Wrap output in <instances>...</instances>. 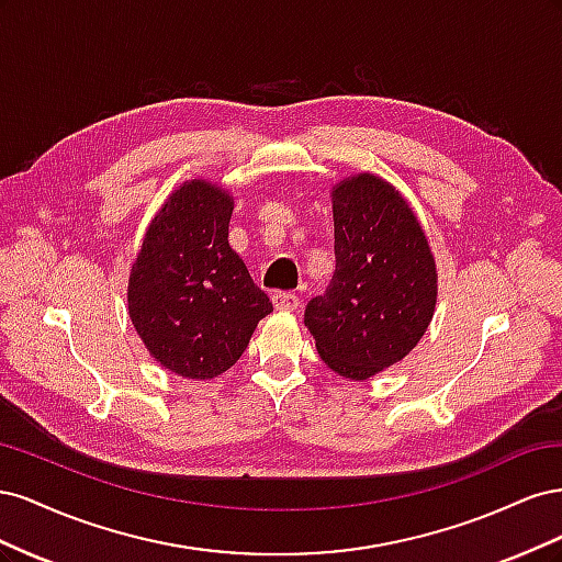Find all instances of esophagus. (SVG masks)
Segmentation results:
<instances>
[{
  "instance_id": "1",
  "label": "esophagus",
  "mask_w": 562,
  "mask_h": 562,
  "mask_svg": "<svg viewBox=\"0 0 562 562\" xmlns=\"http://www.w3.org/2000/svg\"><path fill=\"white\" fill-rule=\"evenodd\" d=\"M271 302H274V307L279 312H295L302 304V300L295 293H274L271 295Z\"/></svg>"
}]
</instances>
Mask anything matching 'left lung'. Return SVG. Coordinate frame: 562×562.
Masks as SVG:
<instances>
[{
  "mask_svg": "<svg viewBox=\"0 0 562 562\" xmlns=\"http://www.w3.org/2000/svg\"><path fill=\"white\" fill-rule=\"evenodd\" d=\"M335 274L312 297L304 326L323 363L363 382L403 361L436 310V262L417 215L394 184L375 173L333 187Z\"/></svg>",
  "mask_w": 562,
  "mask_h": 562,
  "instance_id": "left-lung-1",
  "label": "left lung"
}]
</instances>
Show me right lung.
<instances>
[{
    "label": "right lung",
    "mask_w": 562,
    "mask_h": 562,
    "mask_svg": "<svg viewBox=\"0 0 562 562\" xmlns=\"http://www.w3.org/2000/svg\"><path fill=\"white\" fill-rule=\"evenodd\" d=\"M234 199L190 180L151 217L128 277V316L147 351L187 380L223 375L274 312L227 241Z\"/></svg>",
    "instance_id": "right-lung-1"
}]
</instances>
